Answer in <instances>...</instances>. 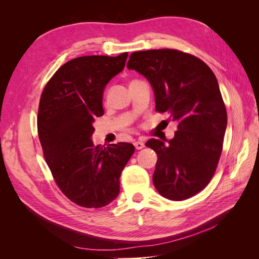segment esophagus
I'll use <instances>...</instances> for the list:
<instances>
[{
    "mask_svg": "<svg viewBox=\"0 0 259 259\" xmlns=\"http://www.w3.org/2000/svg\"><path fill=\"white\" fill-rule=\"evenodd\" d=\"M134 146L137 150H140V149H143L145 147V144L143 142H140V140H137V142L134 143Z\"/></svg>",
    "mask_w": 259,
    "mask_h": 259,
    "instance_id": "1",
    "label": "esophagus"
}]
</instances>
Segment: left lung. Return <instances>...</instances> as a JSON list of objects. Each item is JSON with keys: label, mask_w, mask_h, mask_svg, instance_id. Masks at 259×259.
I'll use <instances>...</instances> for the list:
<instances>
[{"label": "left lung", "mask_w": 259, "mask_h": 259, "mask_svg": "<svg viewBox=\"0 0 259 259\" xmlns=\"http://www.w3.org/2000/svg\"><path fill=\"white\" fill-rule=\"evenodd\" d=\"M127 68L150 82L155 110L178 121L173 139H150L158 154L153 185L162 197H193L214 176L227 127L226 106L214 72L200 58L177 50L132 53Z\"/></svg>", "instance_id": "left-lung-1"}]
</instances>
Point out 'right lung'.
<instances>
[{
    "instance_id": "right-lung-1",
    "label": "right lung",
    "mask_w": 259,
    "mask_h": 259,
    "mask_svg": "<svg viewBox=\"0 0 259 259\" xmlns=\"http://www.w3.org/2000/svg\"><path fill=\"white\" fill-rule=\"evenodd\" d=\"M116 57L82 56L62 65L46 83L37 112V134L60 191L75 204L99 208L120 192V176L135 151L128 143L95 147L93 122L104 114L105 86L124 69Z\"/></svg>"
}]
</instances>
